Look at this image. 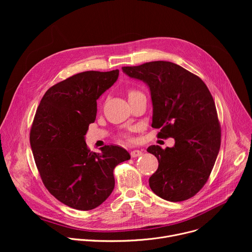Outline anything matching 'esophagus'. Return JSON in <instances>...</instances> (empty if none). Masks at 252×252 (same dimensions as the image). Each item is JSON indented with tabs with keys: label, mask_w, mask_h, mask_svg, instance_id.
Masks as SVG:
<instances>
[{
	"label": "esophagus",
	"mask_w": 252,
	"mask_h": 252,
	"mask_svg": "<svg viewBox=\"0 0 252 252\" xmlns=\"http://www.w3.org/2000/svg\"><path fill=\"white\" fill-rule=\"evenodd\" d=\"M141 154H142V152H141V151L133 150V151H131V152H130V157H131V158H137V157L141 156Z\"/></svg>",
	"instance_id": "34e87169"
}]
</instances>
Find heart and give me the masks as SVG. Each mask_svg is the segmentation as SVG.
Wrapping results in <instances>:
<instances>
[{
  "label": "heart",
  "mask_w": 252,
  "mask_h": 252,
  "mask_svg": "<svg viewBox=\"0 0 252 252\" xmlns=\"http://www.w3.org/2000/svg\"><path fill=\"white\" fill-rule=\"evenodd\" d=\"M141 94V93H140L139 91L134 90V89H130V90H128V92H127L128 98H131V97H133V96H135V95H137V94ZM123 136H124V137H126V138H127V136H126V134H124Z\"/></svg>",
  "instance_id": "obj_1"
}]
</instances>
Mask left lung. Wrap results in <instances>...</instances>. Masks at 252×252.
<instances>
[{
    "label": "left lung",
    "instance_id": "1",
    "mask_svg": "<svg viewBox=\"0 0 252 252\" xmlns=\"http://www.w3.org/2000/svg\"><path fill=\"white\" fill-rule=\"evenodd\" d=\"M122 68L149 86L152 126L161 128L159 137L175 140L172 148H148L158 160L149 181L152 190L173 202L194 196L206 184L220 148L221 128L209 90L200 78L170 62Z\"/></svg>",
    "mask_w": 252,
    "mask_h": 252
}]
</instances>
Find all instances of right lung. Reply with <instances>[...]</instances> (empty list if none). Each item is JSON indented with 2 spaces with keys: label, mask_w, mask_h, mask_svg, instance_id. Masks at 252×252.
<instances>
[{
  "label": "right lung",
  "mask_w": 252,
  "mask_h": 252,
  "mask_svg": "<svg viewBox=\"0 0 252 252\" xmlns=\"http://www.w3.org/2000/svg\"><path fill=\"white\" fill-rule=\"evenodd\" d=\"M119 69L88 70L69 77L44 94L30 131L35 165L46 189L79 210L100 205L115 188V167L130 158L119 146L91 152L85 141L96 117V99L119 78Z\"/></svg>",
  "instance_id": "obj_1"
}]
</instances>
